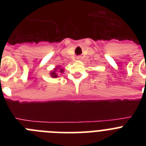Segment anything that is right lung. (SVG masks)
I'll use <instances>...</instances> for the list:
<instances>
[{"mask_svg":"<svg viewBox=\"0 0 146 146\" xmlns=\"http://www.w3.org/2000/svg\"><path fill=\"white\" fill-rule=\"evenodd\" d=\"M64 69H62L61 67H60V66H55V68H54L53 70L50 72V74L52 78H57L59 77V74L64 73Z\"/></svg>","mask_w":146,"mask_h":146,"instance_id":"1","label":"right lung"}]
</instances>
